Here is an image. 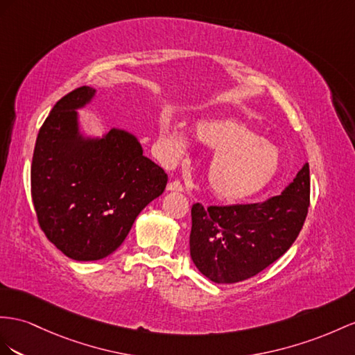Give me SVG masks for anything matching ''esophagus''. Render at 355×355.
Instances as JSON below:
<instances>
[{
    "mask_svg": "<svg viewBox=\"0 0 355 355\" xmlns=\"http://www.w3.org/2000/svg\"><path fill=\"white\" fill-rule=\"evenodd\" d=\"M166 190H169V192H183L184 187L180 183V181L174 180V181H171V183H168Z\"/></svg>",
    "mask_w": 355,
    "mask_h": 355,
    "instance_id": "1",
    "label": "esophagus"
}]
</instances>
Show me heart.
<instances>
[{
    "label": "heart",
    "instance_id": "1",
    "mask_svg": "<svg viewBox=\"0 0 355 355\" xmlns=\"http://www.w3.org/2000/svg\"><path fill=\"white\" fill-rule=\"evenodd\" d=\"M198 141L214 151L205 169L210 192L223 201H241L268 186L280 169V153L244 124L230 118H207L195 125ZM159 139L169 157H180L190 145L184 127L171 116L160 120Z\"/></svg>",
    "mask_w": 355,
    "mask_h": 355
}]
</instances>
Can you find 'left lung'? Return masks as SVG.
Segmentation results:
<instances>
[{"label":"left lung","instance_id":"1","mask_svg":"<svg viewBox=\"0 0 355 355\" xmlns=\"http://www.w3.org/2000/svg\"><path fill=\"white\" fill-rule=\"evenodd\" d=\"M311 199L309 163L284 192L264 202L192 207L190 257L216 284L257 276L293 246Z\"/></svg>","mask_w":355,"mask_h":355}]
</instances>
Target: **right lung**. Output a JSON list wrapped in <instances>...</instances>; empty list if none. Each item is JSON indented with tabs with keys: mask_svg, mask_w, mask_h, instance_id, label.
Instances as JSON below:
<instances>
[{
	"mask_svg": "<svg viewBox=\"0 0 355 355\" xmlns=\"http://www.w3.org/2000/svg\"><path fill=\"white\" fill-rule=\"evenodd\" d=\"M96 96L79 87L60 98L40 127L31 163V196L42 231L75 261L106 258L121 246L136 217L159 198L168 175L123 129L91 138L78 109Z\"/></svg>",
	"mask_w": 355,
	"mask_h": 355,
	"instance_id": "add662e5",
	"label": "right lung"
}]
</instances>
